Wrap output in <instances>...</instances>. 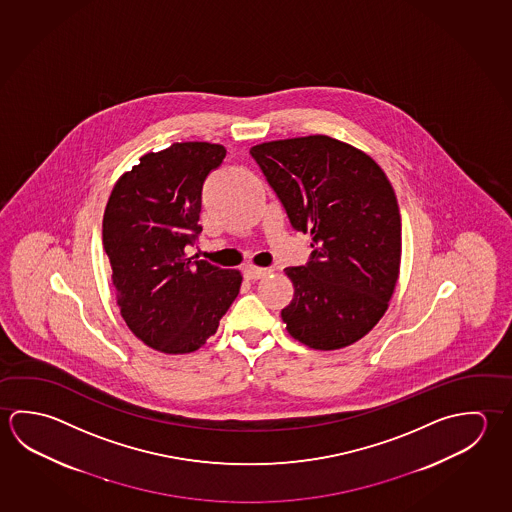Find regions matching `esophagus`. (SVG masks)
Segmentation results:
<instances>
[{
  "instance_id": "obj_1",
  "label": "esophagus",
  "mask_w": 512,
  "mask_h": 512,
  "mask_svg": "<svg viewBox=\"0 0 512 512\" xmlns=\"http://www.w3.org/2000/svg\"><path fill=\"white\" fill-rule=\"evenodd\" d=\"M266 273H268V269L253 268V266H248V268L244 269V278H246V280H252V282H255V280H259V278L264 277Z\"/></svg>"
}]
</instances>
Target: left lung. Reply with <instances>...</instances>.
<instances>
[{"label": "left lung", "mask_w": 512, "mask_h": 512, "mask_svg": "<svg viewBox=\"0 0 512 512\" xmlns=\"http://www.w3.org/2000/svg\"><path fill=\"white\" fill-rule=\"evenodd\" d=\"M296 232H311L304 266L286 268L295 296L282 320L295 340L334 350L361 340L394 293L401 214L390 181L370 156L329 136L250 149Z\"/></svg>", "instance_id": "8db88e82"}]
</instances>
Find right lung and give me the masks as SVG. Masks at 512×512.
<instances>
[{
    "label": "right lung",
    "mask_w": 512,
    "mask_h": 512,
    "mask_svg": "<svg viewBox=\"0 0 512 512\" xmlns=\"http://www.w3.org/2000/svg\"><path fill=\"white\" fill-rule=\"evenodd\" d=\"M225 156L223 145L207 142L144 154L117 181L104 212L120 313L136 338L165 354L205 345L243 282L239 271L185 253L203 230V183Z\"/></svg>",
    "instance_id": "1"
}]
</instances>
